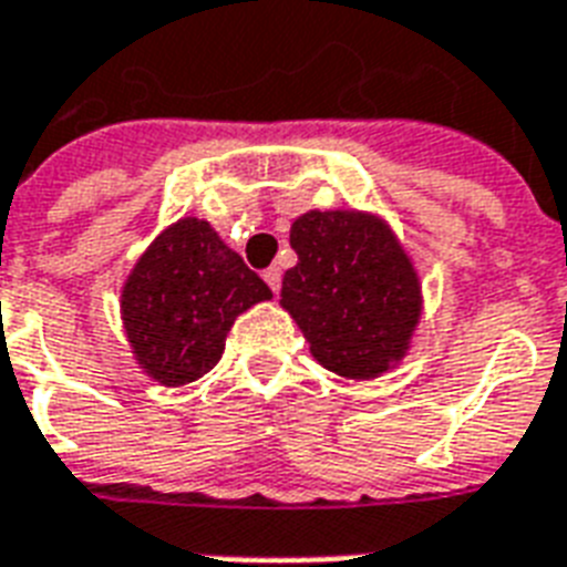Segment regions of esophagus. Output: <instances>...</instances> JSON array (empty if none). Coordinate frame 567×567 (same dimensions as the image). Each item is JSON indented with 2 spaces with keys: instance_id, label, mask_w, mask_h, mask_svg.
<instances>
[{
  "instance_id": "esophagus-1",
  "label": "esophagus",
  "mask_w": 567,
  "mask_h": 567,
  "mask_svg": "<svg viewBox=\"0 0 567 567\" xmlns=\"http://www.w3.org/2000/svg\"><path fill=\"white\" fill-rule=\"evenodd\" d=\"M261 276H265V282L270 285V291L279 293V288H282V267H276V265L267 267V270Z\"/></svg>"
}]
</instances>
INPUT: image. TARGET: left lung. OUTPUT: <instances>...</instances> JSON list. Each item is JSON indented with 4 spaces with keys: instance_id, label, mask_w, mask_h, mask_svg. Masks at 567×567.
Instances as JSON below:
<instances>
[{
    "instance_id": "1",
    "label": "left lung",
    "mask_w": 567,
    "mask_h": 567,
    "mask_svg": "<svg viewBox=\"0 0 567 567\" xmlns=\"http://www.w3.org/2000/svg\"><path fill=\"white\" fill-rule=\"evenodd\" d=\"M297 265L282 276V309L311 355L347 379H373L403 362L421 323V279L377 214L306 212L291 226Z\"/></svg>"
}]
</instances>
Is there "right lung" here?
Returning a JSON list of instances; mask_svg holds the SVG:
<instances>
[{"label": "right lung", "mask_w": 567, "mask_h": 567, "mask_svg": "<svg viewBox=\"0 0 567 567\" xmlns=\"http://www.w3.org/2000/svg\"><path fill=\"white\" fill-rule=\"evenodd\" d=\"M270 297L212 223L182 217L137 258L120 293V315L146 377L179 388L212 371L235 318Z\"/></svg>", "instance_id": "add662e5"}]
</instances>
